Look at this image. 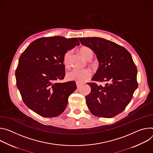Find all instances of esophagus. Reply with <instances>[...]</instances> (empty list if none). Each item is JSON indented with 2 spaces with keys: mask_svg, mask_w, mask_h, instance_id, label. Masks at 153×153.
Masks as SVG:
<instances>
[{
  "mask_svg": "<svg viewBox=\"0 0 153 153\" xmlns=\"http://www.w3.org/2000/svg\"><path fill=\"white\" fill-rule=\"evenodd\" d=\"M76 86L78 88H79L81 86H82V83H80L78 82H76Z\"/></svg>",
  "mask_w": 153,
  "mask_h": 153,
  "instance_id": "34e87169",
  "label": "esophagus"
}]
</instances>
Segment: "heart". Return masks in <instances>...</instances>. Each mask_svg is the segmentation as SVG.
Listing matches in <instances>:
<instances>
[{
    "instance_id": "b5f03b06",
    "label": "heart",
    "mask_w": 153,
    "mask_h": 153,
    "mask_svg": "<svg viewBox=\"0 0 153 153\" xmlns=\"http://www.w3.org/2000/svg\"><path fill=\"white\" fill-rule=\"evenodd\" d=\"M80 53L87 60H90L93 57L92 50L88 47H84L81 48ZM71 53H66L63 58L64 64L67 67H69L71 65ZM92 75V71L89 69H74L67 74V78L70 81H75L78 82H84L88 81Z\"/></svg>"
}]
</instances>
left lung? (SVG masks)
<instances>
[{
  "mask_svg": "<svg viewBox=\"0 0 153 153\" xmlns=\"http://www.w3.org/2000/svg\"><path fill=\"white\" fill-rule=\"evenodd\" d=\"M81 44L92 49L99 62L92 81L106 82L104 86L89 82L91 91L87 106L95 116L111 118L122 112L138 87L137 69L132 56L123 47L105 39L79 38Z\"/></svg>",
  "mask_w": 153,
  "mask_h": 153,
  "instance_id": "1",
  "label": "left lung"
}]
</instances>
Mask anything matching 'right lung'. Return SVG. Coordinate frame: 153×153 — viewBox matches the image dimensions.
I'll return each mask as SVG.
<instances>
[{"instance_id":"1","label":"right lung","mask_w":153,"mask_h":153,"mask_svg":"<svg viewBox=\"0 0 153 153\" xmlns=\"http://www.w3.org/2000/svg\"><path fill=\"white\" fill-rule=\"evenodd\" d=\"M79 42L76 38L45 37L31 42L16 68V86L25 105L43 117L61 115L68 98L76 89L75 81L57 82L65 75L63 58Z\"/></svg>"}]
</instances>
